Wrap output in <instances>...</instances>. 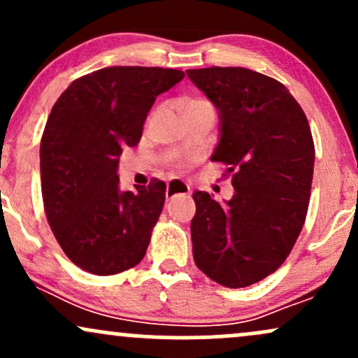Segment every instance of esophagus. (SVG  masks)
<instances>
[{"mask_svg":"<svg viewBox=\"0 0 358 358\" xmlns=\"http://www.w3.org/2000/svg\"><path fill=\"white\" fill-rule=\"evenodd\" d=\"M188 193H190V185L182 182V180L166 182V199H173L176 195H188Z\"/></svg>","mask_w":358,"mask_h":358,"instance_id":"1","label":"esophagus"}]
</instances>
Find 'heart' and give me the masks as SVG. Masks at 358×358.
<instances>
[{"label":"heart","instance_id":"obj_1","mask_svg":"<svg viewBox=\"0 0 358 358\" xmlns=\"http://www.w3.org/2000/svg\"><path fill=\"white\" fill-rule=\"evenodd\" d=\"M200 104H208V102H205V101H190V102H187V104H185V108H190V106H200Z\"/></svg>","mask_w":358,"mask_h":358}]
</instances>
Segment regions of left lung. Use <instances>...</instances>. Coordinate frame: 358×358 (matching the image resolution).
<instances>
[{"mask_svg": "<svg viewBox=\"0 0 358 358\" xmlns=\"http://www.w3.org/2000/svg\"><path fill=\"white\" fill-rule=\"evenodd\" d=\"M219 110L212 162L227 165L234 195L195 192L193 259L227 287L274 273L293 249L310 203L315 145L301 106L281 82L244 67L187 71Z\"/></svg>", "mask_w": 358, "mask_h": 358, "instance_id": "obj_1", "label": "left lung"}]
</instances>
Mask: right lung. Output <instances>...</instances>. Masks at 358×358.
Segmentation results:
<instances>
[{
	"label": "right lung",
	"instance_id": "right-lung-1",
	"mask_svg": "<svg viewBox=\"0 0 358 358\" xmlns=\"http://www.w3.org/2000/svg\"><path fill=\"white\" fill-rule=\"evenodd\" d=\"M185 77L159 67H108L73 80L53 104L42 143V196L53 236L76 266L97 276L145 257L166 185L119 188L122 148L136 146L159 94Z\"/></svg>",
	"mask_w": 358,
	"mask_h": 358
}]
</instances>
